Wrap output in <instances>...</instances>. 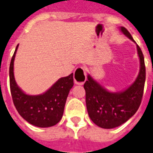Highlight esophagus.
<instances>
[{"label": "esophagus", "instance_id": "obj_1", "mask_svg": "<svg viewBox=\"0 0 153 153\" xmlns=\"http://www.w3.org/2000/svg\"><path fill=\"white\" fill-rule=\"evenodd\" d=\"M74 81L75 84L83 85L86 81V72L84 67H78L74 72Z\"/></svg>", "mask_w": 153, "mask_h": 153}]
</instances>
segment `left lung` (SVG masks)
Returning <instances> with one entry per match:
<instances>
[{"instance_id":"left-lung-1","label":"left lung","mask_w":153,"mask_h":153,"mask_svg":"<svg viewBox=\"0 0 153 153\" xmlns=\"http://www.w3.org/2000/svg\"><path fill=\"white\" fill-rule=\"evenodd\" d=\"M121 31L135 42L128 30L120 27ZM140 60V70L135 82L120 92H111L97 83L89 75L84 84L87 111L90 119L103 128H113L121 126L139 109L144 91L146 66L142 50L137 45Z\"/></svg>"}]
</instances>
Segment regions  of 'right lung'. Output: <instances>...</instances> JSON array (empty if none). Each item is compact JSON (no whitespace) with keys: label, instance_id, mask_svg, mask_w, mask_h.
<instances>
[{"label":"right lung","instance_id":"1","mask_svg":"<svg viewBox=\"0 0 153 153\" xmlns=\"http://www.w3.org/2000/svg\"><path fill=\"white\" fill-rule=\"evenodd\" d=\"M18 45L9 68L10 88L16 109L24 119L33 126L47 128L56 125L62 118L66 99L73 87V73L58 79L46 92L38 95L25 94L18 86L14 76V61Z\"/></svg>","mask_w":153,"mask_h":153}]
</instances>
